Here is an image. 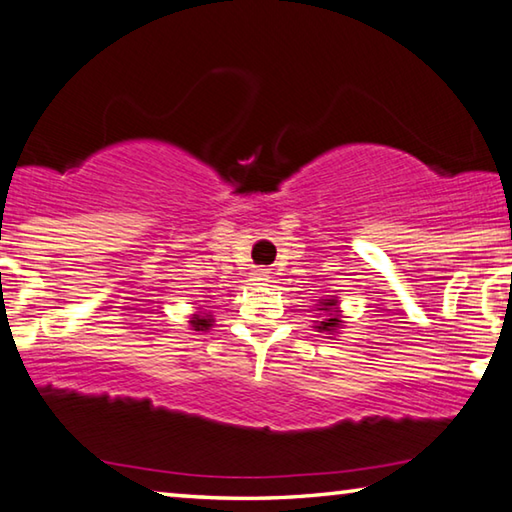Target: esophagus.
<instances>
[{
  "instance_id": "esophagus-1",
  "label": "esophagus",
  "mask_w": 512,
  "mask_h": 512,
  "mask_svg": "<svg viewBox=\"0 0 512 512\" xmlns=\"http://www.w3.org/2000/svg\"><path fill=\"white\" fill-rule=\"evenodd\" d=\"M268 280H271V277H268V271H264V268H259V271L253 273L255 284H268Z\"/></svg>"
}]
</instances>
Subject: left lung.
Wrapping results in <instances>:
<instances>
[{"mask_svg":"<svg viewBox=\"0 0 512 512\" xmlns=\"http://www.w3.org/2000/svg\"><path fill=\"white\" fill-rule=\"evenodd\" d=\"M318 320H314V329L320 334H327V339H334L336 334H341L343 329V311H341V300L336 296H329L318 300L316 305Z\"/></svg>","mask_w":512,"mask_h":512,"instance_id":"left-lung-1","label":"left lung"}]
</instances>
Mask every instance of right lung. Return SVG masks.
<instances>
[{"mask_svg":"<svg viewBox=\"0 0 512 512\" xmlns=\"http://www.w3.org/2000/svg\"><path fill=\"white\" fill-rule=\"evenodd\" d=\"M212 325H214V316L205 314L201 300H196L192 320H189V329H194V332H207V329H210Z\"/></svg>","mask_w":512,"mask_h":512,"instance_id":"obj_1","label":"right lung"}]
</instances>
